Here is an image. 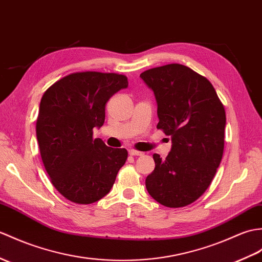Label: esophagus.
I'll return each instance as SVG.
<instances>
[{
    "label": "esophagus",
    "mask_w": 262,
    "mask_h": 262,
    "mask_svg": "<svg viewBox=\"0 0 262 262\" xmlns=\"http://www.w3.org/2000/svg\"><path fill=\"white\" fill-rule=\"evenodd\" d=\"M128 153H129V155H132V156H141V155H143L142 151H138V150H136V149H129Z\"/></svg>",
    "instance_id": "1"
}]
</instances>
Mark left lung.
<instances>
[{
    "label": "left lung",
    "instance_id": "left-lung-1",
    "mask_svg": "<svg viewBox=\"0 0 262 262\" xmlns=\"http://www.w3.org/2000/svg\"><path fill=\"white\" fill-rule=\"evenodd\" d=\"M154 91L161 129L172 138L165 160L154 154L155 168L145 184L149 195L167 208H183L206 191L224 149L226 111L205 77L180 63L141 74Z\"/></svg>",
    "mask_w": 262,
    "mask_h": 262
}]
</instances>
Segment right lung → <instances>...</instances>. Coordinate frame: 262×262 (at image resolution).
I'll use <instances>...</instances> for the list:
<instances>
[{
    "instance_id": "right-lung-1",
    "label": "right lung",
    "mask_w": 262,
    "mask_h": 262,
    "mask_svg": "<svg viewBox=\"0 0 262 262\" xmlns=\"http://www.w3.org/2000/svg\"><path fill=\"white\" fill-rule=\"evenodd\" d=\"M128 86L114 72L79 71L51 84L41 98L36 139L52 185L77 204H91L109 193L128 153L93 137L105 121L111 97Z\"/></svg>"
}]
</instances>
